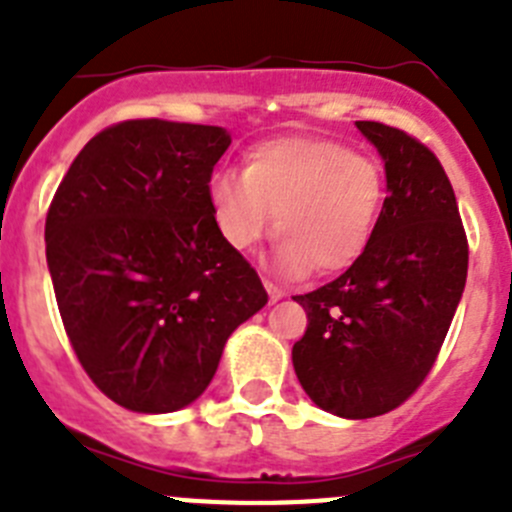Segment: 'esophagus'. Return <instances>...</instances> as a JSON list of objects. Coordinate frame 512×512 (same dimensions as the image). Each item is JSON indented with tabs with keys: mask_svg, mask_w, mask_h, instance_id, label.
Returning <instances> with one entry per match:
<instances>
[{
	"mask_svg": "<svg viewBox=\"0 0 512 512\" xmlns=\"http://www.w3.org/2000/svg\"><path fill=\"white\" fill-rule=\"evenodd\" d=\"M264 287H266V292H269V300L271 302H279L284 297V289L277 287V284H274V282H269V279H264Z\"/></svg>",
	"mask_w": 512,
	"mask_h": 512,
	"instance_id": "34e87169",
	"label": "esophagus"
}]
</instances>
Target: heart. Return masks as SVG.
<instances>
[{"instance_id": "b5f03b06", "label": "heart", "mask_w": 512, "mask_h": 512, "mask_svg": "<svg viewBox=\"0 0 512 512\" xmlns=\"http://www.w3.org/2000/svg\"><path fill=\"white\" fill-rule=\"evenodd\" d=\"M207 200L223 241L251 251L274 225V264L284 274H338L361 259L384 207V171L377 158L341 140L282 135L246 153V169H220Z\"/></svg>"}]
</instances>
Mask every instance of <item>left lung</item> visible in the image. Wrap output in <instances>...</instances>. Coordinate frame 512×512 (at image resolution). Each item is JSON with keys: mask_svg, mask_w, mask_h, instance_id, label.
I'll return each instance as SVG.
<instances>
[{"mask_svg": "<svg viewBox=\"0 0 512 512\" xmlns=\"http://www.w3.org/2000/svg\"><path fill=\"white\" fill-rule=\"evenodd\" d=\"M379 151L387 200L366 253L325 287L292 348L302 390L338 418L390 413L431 372L467 284L469 246L449 176L420 140L359 120Z\"/></svg>", "mask_w": 512, "mask_h": 512, "instance_id": "obj_1", "label": "left lung"}]
</instances>
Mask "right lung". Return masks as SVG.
<instances>
[{
  "label": "right lung",
  "mask_w": 512,
  "mask_h": 512,
  "mask_svg": "<svg viewBox=\"0 0 512 512\" xmlns=\"http://www.w3.org/2000/svg\"><path fill=\"white\" fill-rule=\"evenodd\" d=\"M217 125L128 120L74 158L45 217L58 312L84 372L133 413L187 408L269 300L207 200Z\"/></svg>",
  "instance_id": "obj_1"
}]
</instances>
